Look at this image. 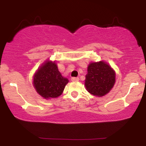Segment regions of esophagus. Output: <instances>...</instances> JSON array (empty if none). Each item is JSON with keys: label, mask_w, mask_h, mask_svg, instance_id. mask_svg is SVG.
Instances as JSON below:
<instances>
[{"label": "esophagus", "mask_w": 146, "mask_h": 146, "mask_svg": "<svg viewBox=\"0 0 146 146\" xmlns=\"http://www.w3.org/2000/svg\"><path fill=\"white\" fill-rule=\"evenodd\" d=\"M71 81L72 82H78L79 81V78H71Z\"/></svg>", "instance_id": "34e87169"}]
</instances>
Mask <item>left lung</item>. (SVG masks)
Masks as SVG:
<instances>
[{
    "instance_id": "1",
    "label": "left lung",
    "mask_w": 146,
    "mask_h": 146,
    "mask_svg": "<svg viewBox=\"0 0 146 146\" xmlns=\"http://www.w3.org/2000/svg\"><path fill=\"white\" fill-rule=\"evenodd\" d=\"M84 85L90 94L103 97L108 94L115 83V71L104 61L90 62L87 68Z\"/></svg>"
}]
</instances>
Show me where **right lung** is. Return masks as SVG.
<instances>
[{"instance_id": "1", "label": "right lung", "mask_w": 146, "mask_h": 146, "mask_svg": "<svg viewBox=\"0 0 146 146\" xmlns=\"http://www.w3.org/2000/svg\"><path fill=\"white\" fill-rule=\"evenodd\" d=\"M33 84L36 92L43 98L48 100L62 95L68 82L67 78L58 71L56 61L46 60L33 75Z\"/></svg>"}]
</instances>
